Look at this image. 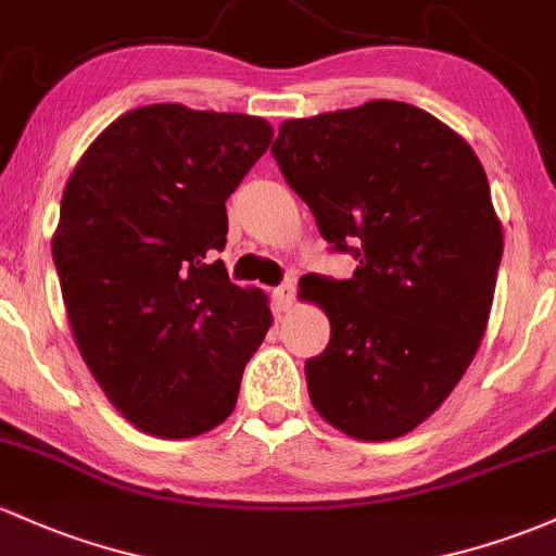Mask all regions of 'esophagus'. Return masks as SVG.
Wrapping results in <instances>:
<instances>
[{"mask_svg":"<svg viewBox=\"0 0 556 556\" xmlns=\"http://www.w3.org/2000/svg\"><path fill=\"white\" fill-rule=\"evenodd\" d=\"M294 294H296L294 278H289V280H286L283 286H278V289H276V296H278V307H280V313H289L291 304H294Z\"/></svg>","mask_w":556,"mask_h":556,"instance_id":"obj_1","label":"esophagus"}]
</instances>
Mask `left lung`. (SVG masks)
I'll use <instances>...</instances> for the list:
<instances>
[{
	"instance_id": "obj_1",
	"label": "left lung",
	"mask_w": 556,
	"mask_h": 556,
	"mask_svg": "<svg viewBox=\"0 0 556 556\" xmlns=\"http://www.w3.org/2000/svg\"><path fill=\"white\" fill-rule=\"evenodd\" d=\"M276 156L320 236L361 262L304 278L331 324L304 366L313 408L366 443L408 434L485 337L504 230L480 159L432 113L371 100L280 124Z\"/></svg>"
}]
</instances>
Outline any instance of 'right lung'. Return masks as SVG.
I'll return each instance as SVG.
<instances>
[{
  "label": "right lung",
  "instance_id": "obj_1",
  "mask_svg": "<svg viewBox=\"0 0 556 556\" xmlns=\"http://www.w3.org/2000/svg\"><path fill=\"white\" fill-rule=\"evenodd\" d=\"M270 140L249 113L142 105L94 137L65 182L52 260L71 333L140 432L185 440L228 419L273 326L267 296L214 260L225 201Z\"/></svg>",
  "mask_w": 556,
  "mask_h": 556
}]
</instances>
